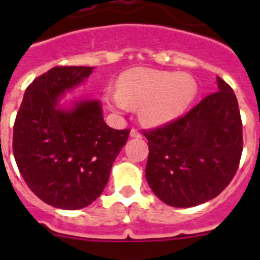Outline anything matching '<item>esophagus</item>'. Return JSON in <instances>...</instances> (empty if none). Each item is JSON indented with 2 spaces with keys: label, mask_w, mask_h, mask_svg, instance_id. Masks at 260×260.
Returning <instances> with one entry per match:
<instances>
[{
  "label": "esophagus",
  "mask_w": 260,
  "mask_h": 260,
  "mask_svg": "<svg viewBox=\"0 0 260 260\" xmlns=\"http://www.w3.org/2000/svg\"><path fill=\"white\" fill-rule=\"evenodd\" d=\"M130 135H132L133 138H142V134L139 132H138L137 128H132V132H130Z\"/></svg>",
  "instance_id": "obj_1"
}]
</instances>
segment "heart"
<instances>
[{"label": "heart", "instance_id": "1", "mask_svg": "<svg viewBox=\"0 0 260 260\" xmlns=\"http://www.w3.org/2000/svg\"><path fill=\"white\" fill-rule=\"evenodd\" d=\"M198 87L194 78L171 71L133 69L119 78V89H108L105 102L123 113L141 105L139 116L147 125H162L177 118L191 104Z\"/></svg>", "mask_w": 260, "mask_h": 260}]
</instances>
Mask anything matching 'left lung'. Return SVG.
Instances as JSON below:
<instances>
[{
  "mask_svg": "<svg viewBox=\"0 0 260 260\" xmlns=\"http://www.w3.org/2000/svg\"><path fill=\"white\" fill-rule=\"evenodd\" d=\"M217 88L185 116L143 132L150 150L147 182L172 207L211 201L238 169L243 142L237 98L220 77Z\"/></svg>",
  "mask_w": 260,
  "mask_h": 260,
  "instance_id": "left-lung-1",
  "label": "left lung"
}]
</instances>
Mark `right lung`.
Masks as SVG:
<instances>
[{
	"label": "right lung",
	"mask_w": 260,
	"mask_h": 260,
	"mask_svg": "<svg viewBox=\"0 0 260 260\" xmlns=\"http://www.w3.org/2000/svg\"><path fill=\"white\" fill-rule=\"evenodd\" d=\"M56 66L27 87L13 133V153L31 191L53 207L80 210L98 199L130 130L104 122L99 100L59 107V98L92 74Z\"/></svg>",
	"instance_id": "right-lung-1"
}]
</instances>
